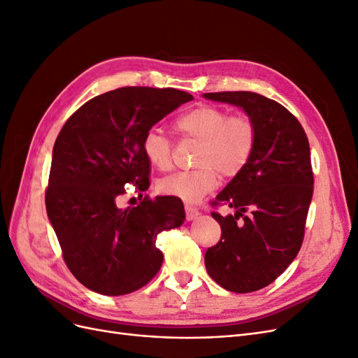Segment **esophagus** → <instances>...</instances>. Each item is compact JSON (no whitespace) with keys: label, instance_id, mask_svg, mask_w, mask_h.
Masks as SVG:
<instances>
[{"label":"esophagus","instance_id":"1","mask_svg":"<svg viewBox=\"0 0 358 358\" xmlns=\"http://www.w3.org/2000/svg\"><path fill=\"white\" fill-rule=\"evenodd\" d=\"M199 213H200L199 209L194 208V206L185 204V215H187V220H188V221H192L194 218H197Z\"/></svg>","mask_w":358,"mask_h":358}]
</instances>
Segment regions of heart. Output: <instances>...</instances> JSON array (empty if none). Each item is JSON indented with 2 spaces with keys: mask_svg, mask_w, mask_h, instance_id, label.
<instances>
[{
  "mask_svg": "<svg viewBox=\"0 0 358 358\" xmlns=\"http://www.w3.org/2000/svg\"><path fill=\"white\" fill-rule=\"evenodd\" d=\"M178 133L199 142L194 158L197 167L176 171L161 179L158 189L166 196L196 203L218 185L220 175L233 179L251 161L258 140L257 125L246 115H230L213 104H199L182 113L175 122ZM143 154L158 170L173 166V142L159 129L145 134Z\"/></svg>",
  "mask_w": 358,
  "mask_h": 358,
  "instance_id": "obj_1",
  "label": "heart"
}]
</instances>
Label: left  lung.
Here are the masks:
<instances>
[{"label": "left lung", "instance_id": "1", "mask_svg": "<svg viewBox=\"0 0 358 358\" xmlns=\"http://www.w3.org/2000/svg\"><path fill=\"white\" fill-rule=\"evenodd\" d=\"M204 96L243 107L257 125L249 164L210 201L213 208L230 206L236 213L212 212L221 225V239L204 255L216 284L233 292H252L282 275L301 248L313 192L309 142L297 117L267 96L246 91Z\"/></svg>", "mask_w": 358, "mask_h": 358}]
</instances>
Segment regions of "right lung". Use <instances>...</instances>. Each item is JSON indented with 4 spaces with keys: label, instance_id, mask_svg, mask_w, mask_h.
I'll list each match as a JSON object with an SVG mask.
<instances>
[{
    "label": "right lung",
    "instance_id": "obj_1",
    "mask_svg": "<svg viewBox=\"0 0 358 358\" xmlns=\"http://www.w3.org/2000/svg\"><path fill=\"white\" fill-rule=\"evenodd\" d=\"M194 96L175 88L125 86L96 95L64 124L53 146L46 210L74 278L104 296L149 284L162 264L159 233L182 225L183 204L145 197L117 208L128 185L149 188L145 134Z\"/></svg>",
    "mask_w": 358,
    "mask_h": 358
}]
</instances>
